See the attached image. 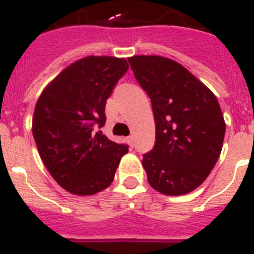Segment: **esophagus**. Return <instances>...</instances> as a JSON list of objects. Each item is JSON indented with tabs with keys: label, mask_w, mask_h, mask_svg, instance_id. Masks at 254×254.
<instances>
[{
	"label": "esophagus",
	"mask_w": 254,
	"mask_h": 254,
	"mask_svg": "<svg viewBox=\"0 0 254 254\" xmlns=\"http://www.w3.org/2000/svg\"><path fill=\"white\" fill-rule=\"evenodd\" d=\"M127 141H128L129 145L132 146V143H133V137H132V136H128V137H127Z\"/></svg>",
	"instance_id": "esophagus-1"
}]
</instances>
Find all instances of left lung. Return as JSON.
Listing matches in <instances>:
<instances>
[{"label":"left lung","instance_id":"1","mask_svg":"<svg viewBox=\"0 0 254 254\" xmlns=\"http://www.w3.org/2000/svg\"><path fill=\"white\" fill-rule=\"evenodd\" d=\"M152 103L156 142L143 155L148 184L164 195L192 191L222 152L225 122L214 93L183 65L159 55L128 58Z\"/></svg>","mask_w":254,"mask_h":254}]
</instances>
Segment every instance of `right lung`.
Segmentation results:
<instances>
[{
	"label": "right lung",
	"mask_w": 254,
	"mask_h": 254,
	"mask_svg": "<svg viewBox=\"0 0 254 254\" xmlns=\"http://www.w3.org/2000/svg\"><path fill=\"white\" fill-rule=\"evenodd\" d=\"M127 70L123 58H83L58 74L37 99L32 117L37 151L70 194L88 196L107 189L128 152L97 132L106 123L107 99Z\"/></svg>",
	"instance_id": "add662e5"
}]
</instances>
